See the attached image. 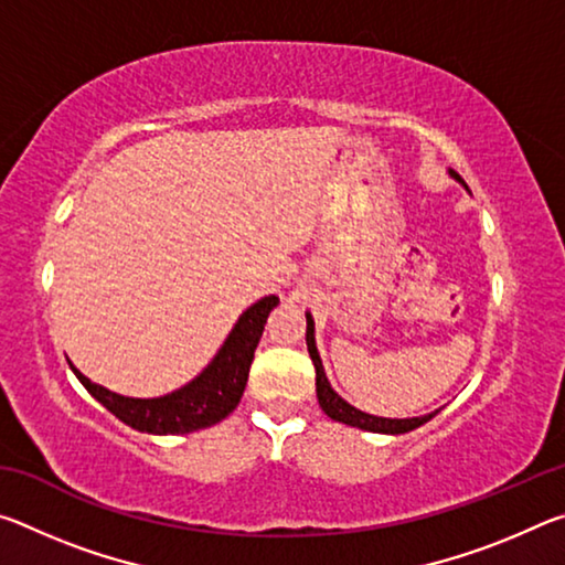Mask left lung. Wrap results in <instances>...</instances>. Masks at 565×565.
Wrapping results in <instances>:
<instances>
[{
  "label": "left lung",
  "mask_w": 565,
  "mask_h": 565,
  "mask_svg": "<svg viewBox=\"0 0 565 565\" xmlns=\"http://www.w3.org/2000/svg\"><path fill=\"white\" fill-rule=\"evenodd\" d=\"M456 179L461 181V177H456ZM306 347H309V356L313 361V369H317V396H319L321 411L329 418L339 420V424H349V426H356V428H363V431H374V434H406V431H414V428L426 424V420H431L438 414V411H434V414L418 416V418H381V416L363 414V411L347 404V401H343L327 381V374H323V366H321V359L317 351V343H313V319L309 317V313H306Z\"/></svg>",
  "instance_id": "8db88e82"
}]
</instances>
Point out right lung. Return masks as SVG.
<instances>
[{"label":"right lung","mask_w":565,"mask_h":565,"mask_svg":"<svg viewBox=\"0 0 565 565\" xmlns=\"http://www.w3.org/2000/svg\"><path fill=\"white\" fill-rule=\"evenodd\" d=\"M276 303H279L276 296H266L259 303H254L252 309H246L238 317L232 333H228L222 351L204 369V374L196 376L184 388L174 391V394L159 398L119 396L99 384H92L72 363L70 366L76 379L82 381V386L102 406H107L114 416L124 420L127 426L137 428V431L159 436L199 431V428L218 424V420L226 418L238 406L246 388L254 351L259 347L266 319H269Z\"/></svg>","instance_id":"add662e5"}]
</instances>
